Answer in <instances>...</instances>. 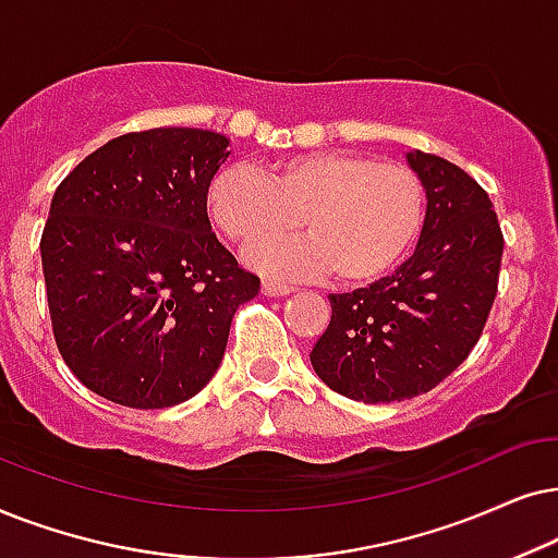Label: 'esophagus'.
I'll use <instances>...</instances> for the list:
<instances>
[{"label": "esophagus", "mask_w": 558, "mask_h": 558, "mask_svg": "<svg viewBox=\"0 0 558 558\" xmlns=\"http://www.w3.org/2000/svg\"><path fill=\"white\" fill-rule=\"evenodd\" d=\"M293 291H295L293 286L278 283V280H265V283H263V293L270 295V299H278V295H291Z\"/></svg>", "instance_id": "1"}]
</instances>
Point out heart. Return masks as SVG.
I'll use <instances>...</instances> for the list:
<instances>
[{"instance_id": "heart-1", "label": "heart", "mask_w": 558, "mask_h": 558, "mask_svg": "<svg viewBox=\"0 0 558 558\" xmlns=\"http://www.w3.org/2000/svg\"><path fill=\"white\" fill-rule=\"evenodd\" d=\"M209 214L250 263L286 278L337 272L344 286L388 275L423 225V185L411 168L349 150H311L272 160L263 173L229 166L209 185ZM304 219L312 234L278 241ZM271 242L267 243L266 240Z\"/></svg>"}]
</instances>
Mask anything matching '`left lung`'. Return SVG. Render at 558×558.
Masks as SVG:
<instances>
[{"label": "left lung", "instance_id": "1", "mask_svg": "<svg viewBox=\"0 0 558 558\" xmlns=\"http://www.w3.org/2000/svg\"><path fill=\"white\" fill-rule=\"evenodd\" d=\"M405 160L426 191L415 252L369 288L331 293V322L311 352L316 375L362 403L436 388L470 356L497 295L502 232L485 189L439 155Z\"/></svg>", "mask_w": 558, "mask_h": 558}]
</instances>
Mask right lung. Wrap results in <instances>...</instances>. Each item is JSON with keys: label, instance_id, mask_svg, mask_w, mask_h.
<instances>
[{"label": "right lung", "instance_id": "obj_1", "mask_svg": "<svg viewBox=\"0 0 558 558\" xmlns=\"http://www.w3.org/2000/svg\"><path fill=\"white\" fill-rule=\"evenodd\" d=\"M229 140L158 128L109 140L58 185L40 257L56 344L96 396L170 408L202 392L259 291L211 232Z\"/></svg>", "mask_w": 558, "mask_h": 558}]
</instances>
